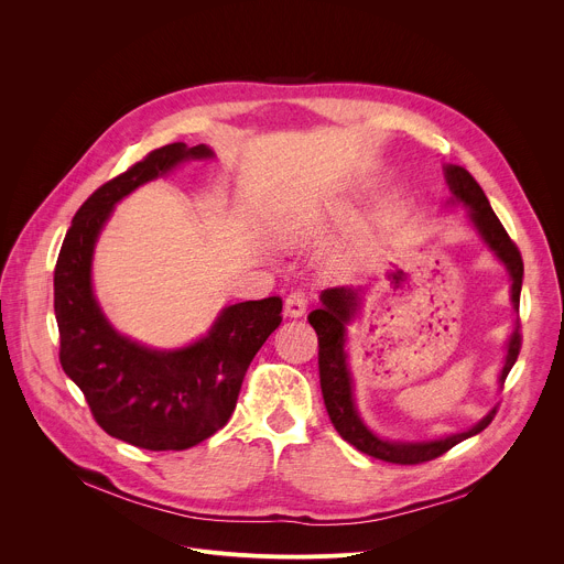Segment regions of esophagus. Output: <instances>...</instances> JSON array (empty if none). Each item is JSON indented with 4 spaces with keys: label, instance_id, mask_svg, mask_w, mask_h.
I'll list each match as a JSON object with an SVG mask.
<instances>
[{
    "label": "esophagus",
    "instance_id": "34e87169",
    "mask_svg": "<svg viewBox=\"0 0 564 564\" xmlns=\"http://www.w3.org/2000/svg\"><path fill=\"white\" fill-rule=\"evenodd\" d=\"M307 310V294L301 290H294L285 299V314L288 316H303Z\"/></svg>",
    "mask_w": 564,
    "mask_h": 564
}]
</instances>
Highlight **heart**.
Instances as JSON below:
<instances>
[{
    "mask_svg": "<svg viewBox=\"0 0 564 564\" xmlns=\"http://www.w3.org/2000/svg\"><path fill=\"white\" fill-rule=\"evenodd\" d=\"M307 220L303 216H288L279 225V234L288 243H303L307 238Z\"/></svg>",
    "mask_w": 564,
    "mask_h": 564,
    "instance_id": "heart-1",
    "label": "heart"
}]
</instances>
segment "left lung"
<instances>
[{
	"instance_id": "left-lung-1",
	"label": "left lung",
	"mask_w": 564,
	"mask_h": 564,
	"mask_svg": "<svg viewBox=\"0 0 564 564\" xmlns=\"http://www.w3.org/2000/svg\"><path fill=\"white\" fill-rule=\"evenodd\" d=\"M446 181L448 187L455 196V200L464 203L470 207V220L479 236L485 238V243L494 250V254L507 265L511 274V301L513 307L520 310V290H522V274H524V263L520 257L518 246L502 227L500 218L489 205V198L481 192L477 181L457 165L446 167ZM361 292L355 288H328L321 292V305L318 310H312L307 314L310 326L314 328L318 337V379H321V392H324L326 401V411L330 415L333 426L337 433L352 444L357 451L381 459L390 464H424L431 462L446 451H451L455 444L477 435L485 431L494 417L496 409L477 422L473 429L464 433L448 435L444 440H433V442H388L377 437L359 417L355 409V399H352V379L350 370L346 364V326L350 324V318H355L359 303H361ZM522 348V335H520V321H516V328L511 333L509 346H507V359L505 368L500 372V386H505V379L513 364L518 361Z\"/></svg>"
}]
</instances>
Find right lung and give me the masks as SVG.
<instances>
[{"instance_id": "obj_1", "label": "right lung", "mask_w": 564, "mask_h": 564, "mask_svg": "<svg viewBox=\"0 0 564 564\" xmlns=\"http://www.w3.org/2000/svg\"><path fill=\"white\" fill-rule=\"evenodd\" d=\"M212 155L209 147L185 142L149 151L77 209L55 263L59 364L85 392L98 426L147 451H185L220 431L254 355L283 321L279 296L234 303L196 344L151 350L118 335L94 296V248L113 205L183 160Z\"/></svg>"}]
</instances>
